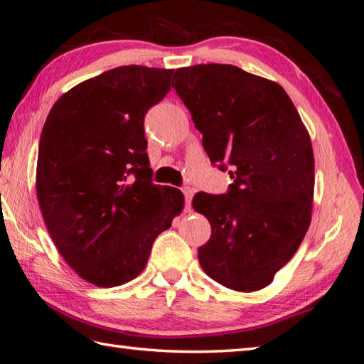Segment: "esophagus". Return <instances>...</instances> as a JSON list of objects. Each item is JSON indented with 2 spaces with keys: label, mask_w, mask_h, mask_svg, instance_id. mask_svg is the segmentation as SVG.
Segmentation results:
<instances>
[{
  "label": "esophagus",
  "mask_w": 364,
  "mask_h": 364,
  "mask_svg": "<svg viewBox=\"0 0 364 364\" xmlns=\"http://www.w3.org/2000/svg\"><path fill=\"white\" fill-rule=\"evenodd\" d=\"M181 192H183V196H184V200H186V208H189V206H191V198H192V196H194V189H191L189 186H183Z\"/></svg>",
  "instance_id": "obj_1"
}]
</instances>
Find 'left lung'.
<instances>
[{"mask_svg": "<svg viewBox=\"0 0 364 364\" xmlns=\"http://www.w3.org/2000/svg\"><path fill=\"white\" fill-rule=\"evenodd\" d=\"M175 83L213 166L229 170L225 194L197 192L210 220L198 247L203 272L240 291L267 287L301 245L311 223L314 154L281 85L232 64L176 69Z\"/></svg>", "mask_w": 364, "mask_h": 364, "instance_id": "1", "label": "left lung"}]
</instances>
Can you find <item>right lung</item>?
Returning <instances> with one entry per match:
<instances>
[{
  "mask_svg": "<svg viewBox=\"0 0 364 364\" xmlns=\"http://www.w3.org/2000/svg\"><path fill=\"white\" fill-rule=\"evenodd\" d=\"M172 73L105 70L63 95L46 119L36 173L42 216L68 265L95 286L139 276L183 210L180 189L153 183L144 127Z\"/></svg>",
  "mask_w": 364,
  "mask_h": 364,
  "instance_id": "right-lung-1",
  "label": "right lung"
}]
</instances>
